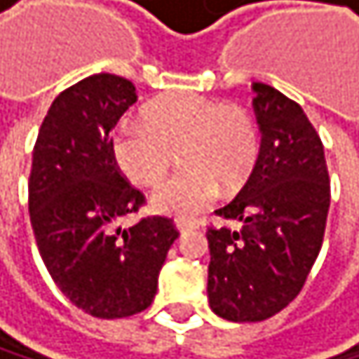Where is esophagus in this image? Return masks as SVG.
Returning a JSON list of instances; mask_svg holds the SVG:
<instances>
[{
    "instance_id": "esophagus-1",
    "label": "esophagus",
    "mask_w": 359,
    "mask_h": 359,
    "mask_svg": "<svg viewBox=\"0 0 359 359\" xmlns=\"http://www.w3.org/2000/svg\"><path fill=\"white\" fill-rule=\"evenodd\" d=\"M194 228V224H189V222H185V219H176V230L178 232H187V230H191Z\"/></svg>"
}]
</instances>
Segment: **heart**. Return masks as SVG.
<instances>
[{
	"mask_svg": "<svg viewBox=\"0 0 359 359\" xmlns=\"http://www.w3.org/2000/svg\"><path fill=\"white\" fill-rule=\"evenodd\" d=\"M258 129L248 109L198 92H170L144 107V120H120L109 135L116 165L140 185H157L174 148L176 172L153 194L161 213L191 217L213 202L219 183L239 185L258 157Z\"/></svg>",
	"mask_w": 359,
	"mask_h": 359,
	"instance_id": "obj_1",
	"label": "heart"
}]
</instances>
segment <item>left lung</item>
<instances>
[{
	"label": "left lung",
	"mask_w": 359,
	"mask_h": 359,
	"mask_svg": "<svg viewBox=\"0 0 359 359\" xmlns=\"http://www.w3.org/2000/svg\"><path fill=\"white\" fill-rule=\"evenodd\" d=\"M252 88L260 153L237 198L215 211L241 226L206 232L209 306L237 323L265 321L299 295L330 211L325 153L308 116L276 88Z\"/></svg>",
	"instance_id": "1"
}]
</instances>
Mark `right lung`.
<instances>
[{
  "label": "right lung",
  "mask_w": 359,
  "mask_h": 359,
  "mask_svg": "<svg viewBox=\"0 0 359 359\" xmlns=\"http://www.w3.org/2000/svg\"><path fill=\"white\" fill-rule=\"evenodd\" d=\"M137 101L135 86L99 73L64 90L40 125L29 172V222L40 258L64 297L99 319H122L155 299L178 232L172 219H120L144 204L109 150V133Z\"/></svg>",
  "instance_id": "add662e5"
}]
</instances>
